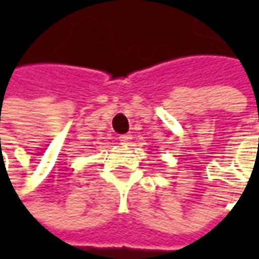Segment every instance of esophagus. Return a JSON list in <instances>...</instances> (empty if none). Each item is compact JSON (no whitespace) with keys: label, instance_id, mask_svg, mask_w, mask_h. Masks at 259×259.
I'll return each mask as SVG.
<instances>
[{"label":"esophagus","instance_id":"esophagus-1","mask_svg":"<svg viewBox=\"0 0 259 259\" xmlns=\"http://www.w3.org/2000/svg\"><path fill=\"white\" fill-rule=\"evenodd\" d=\"M131 135L130 134H124V135H119L118 137V141H119V144H122V145H126V144H130V141H131Z\"/></svg>","mask_w":259,"mask_h":259}]
</instances>
